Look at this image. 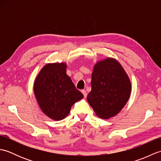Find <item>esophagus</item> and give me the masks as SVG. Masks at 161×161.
Here are the masks:
<instances>
[{
	"label": "esophagus",
	"mask_w": 161,
	"mask_h": 161,
	"mask_svg": "<svg viewBox=\"0 0 161 161\" xmlns=\"http://www.w3.org/2000/svg\"><path fill=\"white\" fill-rule=\"evenodd\" d=\"M81 93H83L84 97H86V96H87V93H86V91H85V90H82V91H81Z\"/></svg>",
	"instance_id": "obj_1"
}]
</instances>
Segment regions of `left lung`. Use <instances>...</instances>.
<instances>
[{"label": "left lung", "instance_id": "8db88e82", "mask_svg": "<svg viewBox=\"0 0 161 161\" xmlns=\"http://www.w3.org/2000/svg\"><path fill=\"white\" fill-rule=\"evenodd\" d=\"M91 84L87 101L102 119L117 115L128 102L131 92L127 74L114 58L97 61L93 68Z\"/></svg>", "mask_w": 161, "mask_h": 161}]
</instances>
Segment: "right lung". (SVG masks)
Instances as JSON below:
<instances>
[{
  "instance_id": "1",
  "label": "right lung",
  "mask_w": 161,
  "mask_h": 161,
  "mask_svg": "<svg viewBox=\"0 0 161 161\" xmlns=\"http://www.w3.org/2000/svg\"><path fill=\"white\" fill-rule=\"evenodd\" d=\"M66 67L64 62L47 64L34 83V93L41 109L54 120L64 119L72 106L84 97L67 75Z\"/></svg>"
}]
</instances>
